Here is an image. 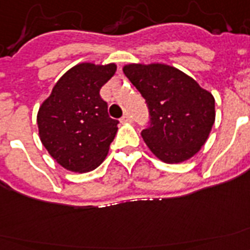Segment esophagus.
Returning a JSON list of instances; mask_svg holds the SVG:
<instances>
[{
  "instance_id": "1",
  "label": "esophagus",
  "mask_w": 250,
  "mask_h": 250,
  "mask_svg": "<svg viewBox=\"0 0 250 250\" xmlns=\"http://www.w3.org/2000/svg\"><path fill=\"white\" fill-rule=\"evenodd\" d=\"M131 121H133V119H131V116L129 115V113L124 115L123 119H121V123H123V124H130Z\"/></svg>"
}]
</instances>
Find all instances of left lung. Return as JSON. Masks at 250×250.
Instances as JSON below:
<instances>
[{
	"instance_id": "left-lung-1",
	"label": "left lung",
	"mask_w": 250,
	"mask_h": 250,
	"mask_svg": "<svg viewBox=\"0 0 250 250\" xmlns=\"http://www.w3.org/2000/svg\"><path fill=\"white\" fill-rule=\"evenodd\" d=\"M123 71L150 111V126L141 135L152 154L169 164L194 156L208 141L215 121L211 92L166 63H127Z\"/></svg>"
}]
</instances>
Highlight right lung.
<instances>
[{"label": "right lung", "mask_w": 250, "mask_h": 250, "mask_svg": "<svg viewBox=\"0 0 250 250\" xmlns=\"http://www.w3.org/2000/svg\"><path fill=\"white\" fill-rule=\"evenodd\" d=\"M116 63L82 62L65 73L38 112L39 137L49 155L67 171L90 172L103 163L117 133L100 88Z\"/></svg>", "instance_id": "add662e5"}]
</instances>
